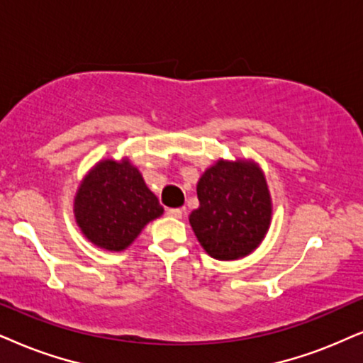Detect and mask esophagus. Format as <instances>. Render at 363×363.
<instances>
[{
    "label": "esophagus",
    "instance_id": "34e87169",
    "mask_svg": "<svg viewBox=\"0 0 363 363\" xmlns=\"http://www.w3.org/2000/svg\"><path fill=\"white\" fill-rule=\"evenodd\" d=\"M166 213L169 218H176V219L182 218V209H179V208H171V209H167Z\"/></svg>",
    "mask_w": 363,
    "mask_h": 363
}]
</instances>
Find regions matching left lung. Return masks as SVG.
Here are the masks:
<instances>
[{"label":"left lung","instance_id":"left-lung-1","mask_svg":"<svg viewBox=\"0 0 363 363\" xmlns=\"http://www.w3.org/2000/svg\"><path fill=\"white\" fill-rule=\"evenodd\" d=\"M199 208L189 224L211 258L233 261L253 253L272 224L264 172L253 159H218L197 182Z\"/></svg>","mask_w":363,"mask_h":363}]
</instances>
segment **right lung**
<instances>
[{"label": "right lung", "instance_id": "right-lung-1", "mask_svg": "<svg viewBox=\"0 0 363 363\" xmlns=\"http://www.w3.org/2000/svg\"><path fill=\"white\" fill-rule=\"evenodd\" d=\"M164 208L128 157L102 159L82 179L73 214L82 235L105 251L127 250Z\"/></svg>", "mask_w": 363, "mask_h": 363}]
</instances>
